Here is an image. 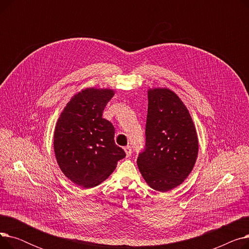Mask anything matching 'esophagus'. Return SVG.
Listing matches in <instances>:
<instances>
[{
	"instance_id": "34e87169",
	"label": "esophagus",
	"mask_w": 249,
	"mask_h": 249,
	"mask_svg": "<svg viewBox=\"0 0 249 249\" xmlns=\"http://www.w3.org/2000/svg\"><path fill=\"white\" fill-rule=\"evenodd\" d=\"M124 151H125L127 156H130V155H131V153H132V149H131V147H130V146H125L124 147Z\"/></svg>"
}]
</instances>
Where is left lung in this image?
<instances>
[{"label": "left lung", "mask_w": 249, "mask_h": 249, "mask_svg": "<svg viewBox=\"0 0 249 249\" xmlns=\"http://www.w3.org/2000/svg\"><path fill=\"white\" fill-rule=\"evenodd\" d=\"M197 131L187 107L173 90L148 89L145 148L137 164L153 190L171 191L191 174L198 156Z\"/></svg>", "instance_id": "obj_1"}]
</instances>
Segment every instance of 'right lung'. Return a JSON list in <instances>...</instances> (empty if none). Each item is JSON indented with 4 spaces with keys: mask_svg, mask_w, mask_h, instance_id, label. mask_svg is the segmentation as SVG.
Masks as SVG:
<instances>
[{
    "mask_svg": "<svg viewBox=\"0 0 249 249\" xmlns=\"http://www.w3.org/2000/svg\"><path fill=\"white\" fill-rule=\"evenodd\" d=\"M114 94L110 89H85L71 99L57 120L53 136L56 161L63 175L80 187L100 185L126 156L114 141L113 124L103 118Z\"/></svg>",
    "mask_w": 249,
    "mask_h": 249,
    "instance_id": "obj_1",
    "label": "right lung"
}]
</instances>
